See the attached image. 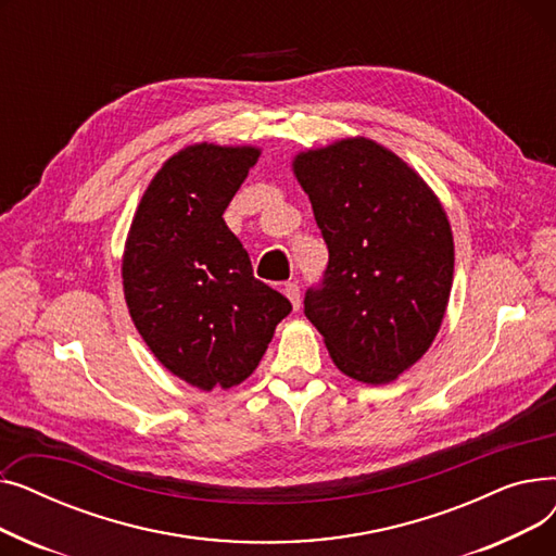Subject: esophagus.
<instances>
[{"label": "esophagus", "instance_id": "1", "mask_svg": "<svg viewBox=\"0 0 556 556\" xmlns=\"http://www.w3.org/2000/svg\"><path fill=\"white\" fill-rule=\"evenodd\" d=\"M283 293H286V298L290 300V304H293V308L298 311L300 308V286L295 283V281H288V283H283Z\"/></svg>", "mask_w": 556, "mask_h": 556}]
</instances>
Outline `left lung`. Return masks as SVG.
Segmentation results:
<instances>
[{
  "mask_svg": "<svg viewBox=\"0 0 556 556\" xmlns=\"http://www.w3.org/2000/svg\"><path fill=\"white\" fill-rule=\"evenodd\" d=\"M329 266L304 298L340 371L390 383L432 344L453 286V233L440 200L401 157L344 139L295 157Z\"/></svg>",
  "mask_w": 556,
  "mask_h": 556,
  "instance_id": "left-lung-1",
  "label": "left lung"
}]
</instances>
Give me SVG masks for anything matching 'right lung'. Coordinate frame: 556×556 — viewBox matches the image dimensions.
I'll use <instances>...</instances> for the list:
<instances>
[{"label":"right lung","mask_w":556,"mask_h":556,"mask_svg":"<svg viewBox=\"0 0 556 556\" xmlns=\"http://www.w3.org/2000/svg\"><path fill=\"white\" fill-rule=\"evenodd\" d=\"M250 146L198 143L173 155L146 189L124 254L130 317L155 358L182 381L231 388L256 369L293 311L223 220L256 164Z\"/></svg>","instance_id":"1"}]
</instances>
